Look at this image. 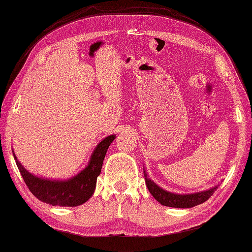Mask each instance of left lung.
<instances>
[{
	"instance_id": "left-lung-1",
	"label": "left lung",
	"mask_w": 252,
	"mask_h": 252,
	"mask_svg": "<svg viewBox=\"0 0 252 252\" xmlns=\"http://www.w3.org/2000/svg\"><path fill=\"white\" fill-rule=\"evenodd\" d=\"M144 173V180H146V185L148 187L150 193L155 197L157 201H159L162 206L172 207V208H192L198 204H201L204 201L211 197L213 192L217 190L218 186L211 188V189L201 191V192H195L190 194H177L165 191L157 186V183L153 182L151 179H149L147 176L146 170L143 171Z\"/></svg>"
}]
</instances>
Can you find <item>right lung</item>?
<instances>
[{
  "label": "right lung",
  "mask_w": 252,
  "mask_h": 252,
  "mask_svg": "<svg viewBox=\"0 0 252 252\" xmlns=\"http://www.w3.org/2000/svg\"><path fill=\"white\" fill-rule=\"evenodd\" d=\"M114 139L116 135L112 134L102 140L93 151L87 167L67 180H49L34 176L21 164L14 153L13 156L21 176L33 195L52 206L76 207L87 202L94 193L96 178L101 173L105 153Z\"/></svg>",
  "instance_id": "obj_1"
}]
</instances>
